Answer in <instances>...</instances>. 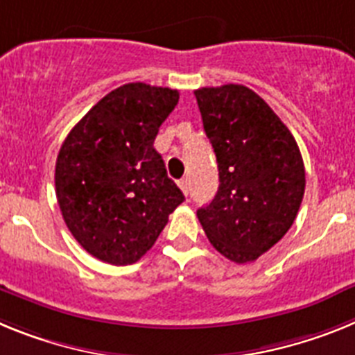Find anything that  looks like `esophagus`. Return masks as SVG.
I'll list each match as a JSON object with an SVG mask.
<instances>
[{"instance_id": "1", "label": "esophagus", "mask_w": 355, "mask_h": 355, "mask_svg": "<svg viewBox=\"0 0 355 355\" xmlns=\"http://www.w3.org/2000/svg\"><path fill=\"white\" fill-rule=\"evenodd\" d=\"M178 186H180V189L184 191V195H187V193H189V187H191V182H189V178H182L180 182H178Z\"/></svg>"}]
</instances>
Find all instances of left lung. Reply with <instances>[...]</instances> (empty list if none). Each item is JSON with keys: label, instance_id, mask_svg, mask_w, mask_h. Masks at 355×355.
Listing matches in <instances>:
<instances>
[{"label": "left lung", "instance_id": "1", "mask_svg": "<svg viewBox=\"0 0 355 355\" xmlns=\"http://www.w3.org/2000/svg\"><path fill=\"white\" fill-rule=\"evenodd\" d=\"M214 148L220 187L196 211L211 245L237 264L252 263L291 229L306 191V169L288 126L239 84L195 91Z\"/></svg>", "mask_w": 355, "mask_h": 355}]
</instances>
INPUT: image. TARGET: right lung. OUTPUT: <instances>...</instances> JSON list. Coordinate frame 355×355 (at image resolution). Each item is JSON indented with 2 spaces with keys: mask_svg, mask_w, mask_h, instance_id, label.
<instances>
[{
  "mask_svg": "<svg viewBox=\"0 0 355 355\" xmlns=\"http://www.w3.org/2000/svg\"><path fill=\"white\" fill-rule=\"evenodd\" d=\"M178 91L143 82L101 98L60 146L55 189L67 229L92 257L139 261L184 195L153 148Z\"/></svg>",
  "mask_w": 355,
  "mask_h": 355,
  "instance_id": "obj_1",
  "label": "right lung"
}]
</instances>
